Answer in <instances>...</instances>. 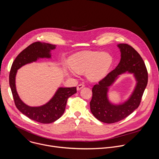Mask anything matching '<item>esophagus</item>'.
<instances>
[{"mask_svg": "<svg viewBox=\"0 0 159 159\" xmlns=\"http://www.w3.org/2000/svg\"><path fill=\"white\" fill-rule=\"evenodd\" d=\"M84 86H85V85H84V84H79V85H77V90H80V89H81L82 88H83Z\"/></svg>", "mask_w": 159, "mask_h": 159, "instance_id": "esophagus-1", "label": "esophagus"}]
</instances>
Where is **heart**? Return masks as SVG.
Here are the masks:
<instances>
[{
	"instance_id": "heart-1",
	"label": "heart",
	"mask_w": 159,
	"mask_h": 159,
	"mask_svg": "<svg viewBox=\"0 0 159 159\" xmlns=\"http://www.w3.org/2000/svg\"><path fill=\"white\" fill-rule=\"evenodd\" d=\"M112 63V58L107 53L84 51L72 58L70 66L73 74L87 71V76L90 80L98 81L106 76Z\"/></svg>"
}]
</instances>
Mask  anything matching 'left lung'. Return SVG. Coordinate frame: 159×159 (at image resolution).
Returning <instances> with one entry per match:
<instances>
[{
  "label": "left lung",
  "mask_w": 159,
  "mask_h": 159,
  "mask_svg": "<svg viewBox=\"0 0 159 159\" xmlns=\"http://www.w3.org/2000/svg\"><path fill=\"white\" fill-rule=\"evenodd\" d=\"M121 52V60L115 69L110 72L93 88V97L90 107L93 115L100 121L106 123L118 122L139 106L148 82V72L145 63L140 55L130 45L118 44ZM128 71L133 73L138 83L130 98L123 104L115 105L107 99L108 87L118 75Z\"/></svg>",
  "instance_id": "8db88e82"
}]
</instances>
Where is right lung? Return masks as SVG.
Instances as JSON below:
<instances>
[{"label":"right lung","mask_w":159,"mask_h":159,"mask_svg":"<svg viewBox=\"0 0 159 159\" xmlns=\"http://www.w3.org/2000/svg\"><path fill=\"white\" fill-rule=\"evenodd\" d=\"M55 48V45L49 43L39 41L32 43L16 58L9 74V84L16 107L30 119L43 124L53 123L62 116L68 99L77 93L76 87H60L46 104L31 107L22 102L17 94L15 84L16 75L17 70L27 63L36 61L39 58H50V51Z\"/></svg>","instance_id":"right-lung-1"}]
</instances>
